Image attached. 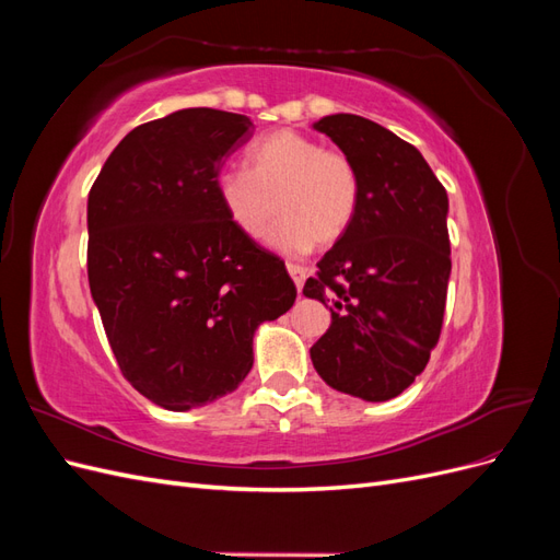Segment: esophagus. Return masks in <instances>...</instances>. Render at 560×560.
<instances>
[{"mask_svg": "<svg viewBox=\"0 0 560 560\" xmlns=\"http://www.w3.org/2000/svg\"><path fill=\"white\" fill-rule=\"evenodd\" d=\"M287 270H290V276H292V280H294V284H296V290L301 292V287H303V282H306V268L303 266H299V264H287Z\"/></svg>", "mask_w": 560, "mask_h": 560, "instance_id": "obj_1", "label": "esophagus"}]
</instances>
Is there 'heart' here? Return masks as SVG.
Instances as JSON below:
<instances>
[{
  "mask_svg": "<svg viewBox=\"0 0 560 560\" xmlns=\"http://www.w3.org/2000/svg\"><path fill=\"white\" fill-rule=\"evenodd\" d=\"M217 194L231 224L249 241H261L280 212L273 245L301 254L343 238L358 212L360 175L343 151L276 130L247 149L245 167L219 175Z\"/></svg>",
  "mask_w": 560,
  "mask_h": 560,
  "instance_id": "obj_1",
  "label": "heart"
}]
</instances>
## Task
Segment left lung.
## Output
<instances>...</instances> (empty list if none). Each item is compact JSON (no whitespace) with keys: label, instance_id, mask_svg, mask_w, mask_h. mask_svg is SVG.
Instances as JSON below:
<instances>
[{"label":"left lung","instance_id":"left-lung-1","mask_svg":"<svg viewBox=\"0 0 560 560\" xmlns=\"http://www.w3.org/2000/svg\"><path fill=\"white\" fill-rule=\"evenodd\" d=\"M313 128L358 167L360 202L303 284V294L331 311L311 360L338 393L387 401L422 374L442 334L448 196L413 144L369 118L331 114Z\"/></svg>","mask_w":560,"mask_h":560}]
</instances>
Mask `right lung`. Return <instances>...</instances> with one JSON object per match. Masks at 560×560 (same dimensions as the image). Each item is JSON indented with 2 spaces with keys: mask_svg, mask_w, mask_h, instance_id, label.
I'll use <instances>...</instances> for the list:
<instances>
[{
  "mask_svg": "<svg viewBox=\"0 0 560 560\" xmlns=\"http://www.w3.org/2000/svg\"><path fill=\"white\" fill-rule=\"evenodd\" d=\"M243 114L179 109L132 128L89 194V284L124 378L167 411L233 393L252 338L294 306L284 261L231 224L217 175Z\"/></svg>",
  "mask_w": 560,
  "mask_h": 560,
  "instance_id": "1",
  "label": "right lung"
}]
</instances>
